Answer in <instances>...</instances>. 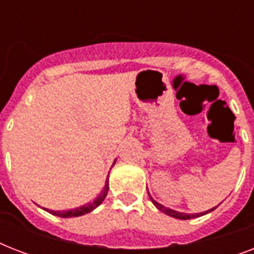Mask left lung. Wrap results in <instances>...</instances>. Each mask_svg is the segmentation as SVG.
Wrapping results in <instances>:
<instances>
[{
	"mask_svg": "<svg viewBox=\"0 0 254 254\" xmlns=\"http://www.w3.org/2000/svg\"><path fill=\"white\" fill-rule=\"evenodd\" d=\"M149 196H150V195H149ZM150 200L153 201V204H154L155 207L159 209V211H162L163 213H166V215H169V216H171V217H175V219H181V220H189V219H193V217L203 216V215H205V213L211 212V211H213V209L216 208V207H213V208L208 209V211H204V212H200V213H185V212H178V211H174V209H171V208H166V207H163L162 204H159L158 201H155L151 196H150Z\"/></svg>",
	"mask_w": 254,
	"mask_h": 254,
	"instance_id": "8db88e82",
	"label": "left lung"
}]
</instances>
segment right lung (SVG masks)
<instances>
[{"label":"right lung","mask_w":254,"mask_h":254,"mask_svg":"<svg viewBox=\"0 0 254 254\" xmlns=\"http://www.w3.org/2000/svg\"><path fill=\"white\" fill-rule=\"evenodd\" d=\"M113 165H115V163H113ZM108 190H109V183H108V179H107V182H105V187H104V190L101 191V193H100L99 196L96 197L95 200L91 201V203H87V204L81 205V207H77V208L68 209V211H51V209H47V208H45V209L46 211H49L50 213H53V215H55V216H59V217L81 216V215H85V213L93 211L96 207H99V205L103 203L104 199H105V196H107Z\"/></svg>","instance_id":"right-lung-1"}]
</instances>
